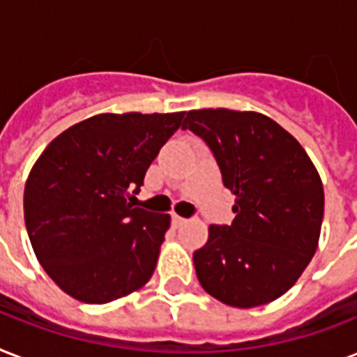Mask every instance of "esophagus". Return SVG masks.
Here are the masks:
<instances>
[{"label":"esophagus","instance_id":"1","mask_svg":"<svg viewBox=\"0 0 357 357\" xmlns=\"http://www.w3.org/2000/svg\"><path fill=\"white\" fill-rule=\"evenodd\" d=\"M185 222H187V218L179 217V215H174V217H172V224H174V228H179V226H183Z\"/></svg>","mask_w":357,"mask_h":357}]
</instances>
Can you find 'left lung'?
Listing matches in <instances>:
<instances>
[{"instance_id":"1","label":"left lung","mask_w":357,"mask_h":357,"mask_svg":"<svg viewBox=\"0 0 357 357\" xmlns=\"http://www.w3.org/2000/svg\"><path fill=\"white\" fill-rule=\"evenodd\" d=\"M183 129L206 140L235 195L231 226L211 224L195 252L198 282L241 310L280 298L319 246L324 189L315 165L293 135L255 111H189Z\"/></svg>"}]
</instances>
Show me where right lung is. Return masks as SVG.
I'll return each instance as SVG.
<instances>
[{"instance_id": "1", "label": "right lung", "mask_w": 357, "mask_h": 357, "mask_svg": "<svg viewBox=\"0 0 357 357\" xmlns=\"http://www.w3.org/2000/svg\"><path fill=\"white\" fill-rule=\"evenodd\" d=\"M183 114H96L55 137L33 165L25 228L42 268L72 298L107 304L151 278L170 215L131 200Z\"/></svg>"}]
</instances>
